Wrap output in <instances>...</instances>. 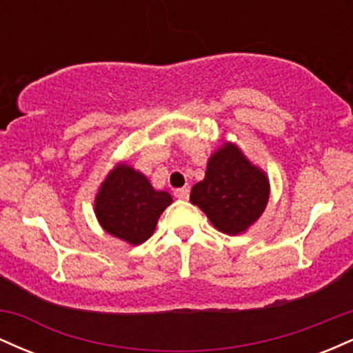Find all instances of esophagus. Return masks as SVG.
Segmentation results:
<instances>
[{
    "instance_id": "34e87169",
    "label": "esophagus",
    "mask_w": 353,
    "mask_h": 353,
    "mask_svg": "<svg viewBox=\"0 0 353 353\" xmlns=\"http://www.w3.org/2000/svg\"><path fill=\"white\" fill-rule=\"evenodd\" d=\"M174 196L177 197V199H189V188H181V189H176L174 190Z\"/></svg>"
}]
</instances>
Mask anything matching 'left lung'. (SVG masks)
<instances>
[{
    "instance_id": "1",
    "label": "left lung",
    "mask_w": 353,
    "mask_h": 353,
    "mask_svg": "<svg viewBox=\"0 0 353 353\" xmlns=\"http://www.w3.org/2000/svg\"><path fill=\"white\" fill-rule=\"evenodd\" d=\"M270 196L264 169L250 163L236 143L224 141L210 154L204 179L194 184L190 202L219 232L239 236L261 219Z\"/></svg>"
}]
</instances>
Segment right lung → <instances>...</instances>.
Here are the masks:
<instances>
[{
  "label": "right lung",
  "mask_w": 353,
  "mask_h": 353,
  "mask_svg": "<svg viewBox=\"0 0 353 353\" xmlns=\"http://www.w3.org/2000/svg\"><path fill=\"white\" fill-rule=\"evenodd\" d=\"M172 196L152 188L148 177L128 163H117L101 182L94 214L101 228L131 245L148 241Z\"/></svg>",
  "instance_id": "1"
}]
</instances>
